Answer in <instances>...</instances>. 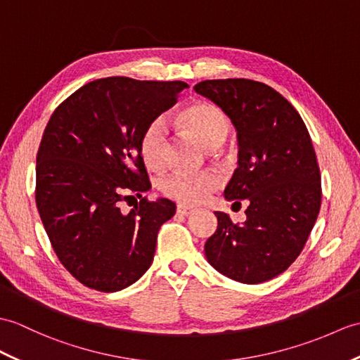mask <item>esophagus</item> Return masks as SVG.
I'll return each instance as SVG.
<instances>
[{
  "label": "esophagus",
  "mask_w": 360,
  "mask_h": 360,
  "mask_svg": "<svg viewBox=\"0 0 360 360\" xmlns=\"http://www.w3.org/2000/svg\"><path fill=\"white\" fill-rule=\"evenodd\" d=\"M176 212H178V214H184V216H188V214H193V208L191 207H186V205H178V208H176Z\"/></svg>",
  "instance_id": "esophagus-1"
}]
</instances>
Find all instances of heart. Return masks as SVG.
I'll return each instance as SVG.
<instances>
[{
    "mask_svg": "<svg viewBox=\"0 0 360 360\" xmlns=\"http://www.w3.org/2000/svg\"><path fill=\"white\" fill-rule=\"evenodd\" d=\"M178 124L188 135L208 148L219 146L227 138L230 124L219 107L208 103H195L182 108ZM139 155L152 170H161L167 160V129L161 120L150 122L139 138ZM221 186L214 173L179 172L165 178L164 193L184 205H198L210 198Z\"/></svg>",
    "mask_w": 360,
    "mask_h": 360,
    "instance_id": "1",
    "label": "heart"
}]
</instances>
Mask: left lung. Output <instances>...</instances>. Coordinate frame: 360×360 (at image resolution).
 <instances>
[{"label": "left lung", "mask_w": 360, "mask_h": 360, "mask_svg": "<svg viewBox=\"0 0 360 360\" xmlns=\"http://www.w3.org/2000/svg\"><path fill=\"white\" fill-rule=\"evenodd\" d=\"M195 91L235 125L238 169L224 195L248 202L244 224L214 212L218 230L205 242L207 261L233 281H270L296 261L319 214L321 172L310 133L296 108L264 82L207 79Z\"/></svg>", "instance_id": "obj_1"}]
</instances>
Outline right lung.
I'll list each match as a JSON object with an SVG mask.
<instances>
[{"instance_id":"right-lung-1","label":"right lung","mask_w":360,"mask_h":360,"mask_svg":"<svg viewBox=\"0 0 360 360\" xmlns=\"http://www.w3.org/2000/svg\"><path fill=\"white\" fill-rule=\"evenodd\" d=\"M186 87L182 81L101 78L50 116L37 155V207L58 259L89 288L120 291L153 262L158 231L176 205L141 198L122 214L119 202L152 187L139 138Z\"/></svg>"}]
</instances>
